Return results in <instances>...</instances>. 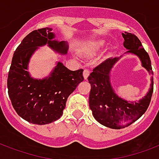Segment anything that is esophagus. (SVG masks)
Wrapping results in <instances>:
<instances>
[{"instance_id": "esophagus-1", "label": "esophagus", "mask_w": 159, "mask_h": 159, "mask_svg": "<svg viewBox=\"0 0 159 159\" xmlns=\"http://www.w3.org/2000/svg\"><path fill=\"white\" fill-rule=\"evenodd\" d=\"M89 74H90V70L89 69H85L83 70V76H84V79H88Z\"/></svg>"}]
</instances>
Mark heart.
<instances>
[{"mask_svg":"<svg viewBox=\"0 0 159 159\" xmlns=\"http://www.w3.org/2000/svg\"><path fill=\"white\" fill-rule=\"evenodd\" d=\"M104 46H105V41L98 39V40L92 41L88 43L86 46V50L89 53H95L102 50Z\"/></svg>","mask_w":159,"mask_h":159,"instance_id":"b5f03b06","label":"heart"}]
</instances>
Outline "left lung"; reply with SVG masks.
<instances>
[{"label": "left lung", "mask_w": 159, "mask_h": 159, "mask_svg": "<svg viewBox=\"0 0 159 159\" xmlns=\"http://www.w3.org/2000/svg\"><path fill=\"white\" fill-rule=\"evenodd\" d=\"M122 36L125 39V48L128 50L126 53L138 56L142 66L152 76L151 60L139 39L127 32L122 34ZM120 58L107 59L96 66L88 77L91 84L89 107L93 116L101 125L111 129L127 127L137 120L148 108L153 92V77H152L148 93L138 102H130L119 97L110 84L109 75Z\"/></svg>", "instance_id": "1"}]
</instances>
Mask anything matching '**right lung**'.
I'll return each instance as SVG.
<instances>
[{"label": "right lung", "instance_id": "right-lung-1", "mask_svg": "<svg viewBox=\"0 0 159 159\" xmlns=\"http://www.w3.org/2000/svg\"><path fill=\"white\" fill-rule=\"evenodd\" d=\"M54 39L51 28L31 32L15 50L8 72L11 104L20 117L32 124H49L61 118L69 95L84 80L83 69L70 70L61 62L43 79H34L29 75V60L38 47L48 44L61 55L67 53V43Z\"/></svg>", "mask_w": 159, "mask_h": 159}]
</instances>
